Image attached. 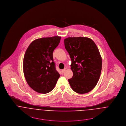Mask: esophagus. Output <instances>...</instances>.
Listing matches in <instances>:
<instances>
[{
	"instance_id": "obj_1",
	"label": "esophagus",
	"mask_w": 126,
	"mask_h": 126,
	"mask_svg": "<svg viewBox=\"0 0 126 126\" xmlns=\"http://www.w3.org/2000/svg\"><path fill=\"white\" fill-rule=\"evenodd\" d=\"M66 70V68H65L64 69H63L62 70V73H64V72H65Z\"/></svg>"
}]
</instances>
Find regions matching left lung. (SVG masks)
<instances>
[{"label":"left lung","mask_w":126,"mask_h":126,"mask_svg":"<svg viewBox=\"0 0 126 126\" xmlns=\"http://www.w3.org/2000/svg\"><path fill=\"white\" fill-rule=\"evenodd\" d=\"M69 54L73 75L68 82L75 92L83 94L96 86L102 70V59L95 43L87 37H68L64 40Z\"/></svg>","instance_id":"8db88e82"}]
</instances>
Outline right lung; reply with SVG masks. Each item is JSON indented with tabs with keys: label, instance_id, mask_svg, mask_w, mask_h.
I'll list each match as a JSON object with an SVG mask.
<instances>
[{
	"label": "right lung",
	"instance_id": "1",
	"mask_svg": "<svg viewBox=\"0 0 126 126\" xmlns=\"http://www.w3.org/2000/svg\"><path fill=\"white\" fill-rule=\"evenodd\" d=\"M60 39L58 36L36 39L25 51L23 60L24 77L31 88L39 93L51 91L60 77L56 69L53 52Z\"/></svg>",
	"mask_w": 126,
	"mask_h": 126
}]
</instances>
